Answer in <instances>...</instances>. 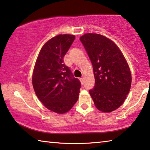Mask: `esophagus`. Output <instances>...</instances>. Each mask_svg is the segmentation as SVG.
<instances>
[{
    "label": "esophagus",
    "mask_w": 150,
    "mask_h": 150,
    "mask_svg": "<svg viewBox=\"0 0 150 150\" xmlns=\"http://www.w3.org/2000/svg\"><path fill=\"white\" fill-rule=\"evenodd\" d=\"M80 81H81V83L83 84V81H84V76L83 75H82V77L80 78Z\"/></svg>",
    "instance_id": "esophagus-1"
}]
</instances>
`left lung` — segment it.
Returning a JSON list of instances; mask_svg holds the SVG:
<instances>
[{
	"mask_svg": "<svg viewBox=\"0 0 150 150\" xmlns=\"http://www.w3.org/2000/svg\"><path fill=\"white\" fill-rule=\"evenodd\" d=\"M93 68L95 86L89 90L94 104L103 112L122 105L129 93L132 75L118 47L108 38L96 33L80 37Z\"/></svg>",
	"mask_w": 150,
	"mask_h": 150,
	"instance_id": "obj_1",
	"label": "left lung"
}]
</instances>
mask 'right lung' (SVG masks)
I'll list each match as a JSON object with an SVG mask.
<instances>
[{
    "label": "right lung",
    "mask_w": 150,
    "mask_h": 150,
    "mask_svg": "<svg viewBox=\"0 0 150 150\" xmlns=\"http://www.w3.org/2000/svg\"><path fill=\"white\" fill-rule=\"evenodd\" d=\"M75 38L74 35H59L47 41L33 71V86L37 96L47 109L57 113L69 111L79 97L80 81L63 63Z\"/></svg>",
    "instance_id": "right-lung-1"
}]
</instances>
